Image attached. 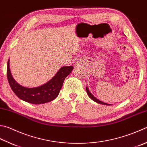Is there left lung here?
Segmentation results:
<instances>
[{
	"mask_svg": "<svg viewBox=\"0 0 147 147\" xmlns=\"http://www.w3.org/2000/svg\"><path fill=\"white\" fill-rule=\"evenodd\" d=\"M86 92H87V93H88V95L90 96V98L91 99H92L93 101H95V102H96V103L100 104L107 105V106H111V104L105 103V102H102V101H101V100H98V99L96 98L95 97V96H94L92 95V93H91L90 92V91L89 89H88V87H86Z\"/></svg>",
	"mask_w": 147,
	"mask_h": 147,
	"instance_id": "8db88e82",
	"label": "left lung"
}]
</instances>
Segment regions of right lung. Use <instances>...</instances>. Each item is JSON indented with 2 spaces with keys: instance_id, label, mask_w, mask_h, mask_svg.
Segmentation results:
<instances>
[{
  "instance_id": "1",
  "label": "right lung",
  "mask_w": 147,
  "mask_h": 147,
  "mask_svg": "<svg viewBox=\"0 0 147 147\" xmlns=\"http://www.w3.org/2000/svg\"><path fill=\"white\" fill-rule=\"evenodd\" d=\"M73 69L72 66H63L45 84L36 88H26L14 79L10 71L9 59L7 64V77L13 91L19 98L30 104H41L51 102L57 97L65 78Z\"/></svg>"
}]
</instances>
